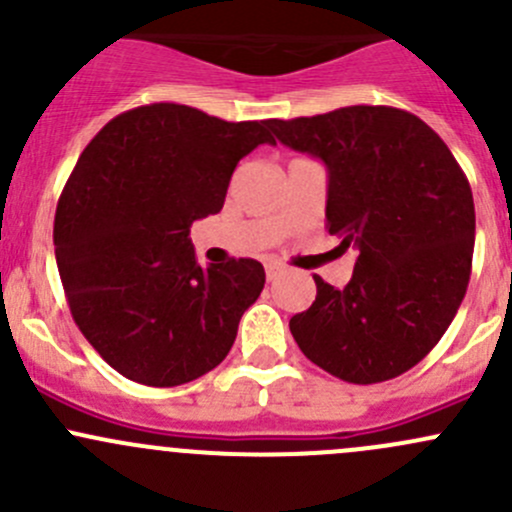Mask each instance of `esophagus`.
I'll list each match as a JSON object with an SVG mask.
<instances>
[{
	"label": "esophagus",
	"instance_id": "esophagus-1",
	"mask_svg": "<svg viewBox=\"0 0 512 512\" xmlns=\"http://www.w3.org/2000/svg\"><path fill=\"white\" fill-rule=\"evenodd\" d=\"M265 272H267V280H277V277H280V272H282V265L280 262H267L265 265Z\"/></svg>",
	"mask_w": 512,
	"mask_h": 512
}]
</instances>
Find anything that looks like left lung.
<instances>
[{
	"label": "left lung",
	"instance_id": "8db88e82",
	"mask_svg": "<svg viewBox=\"0 0 512 512\" xmlns=\"http://www.w3.org/2000/svg\"><path fill=\"white\" fill-rule=\"evenodd\" d=\"M277 141L324 160L327 230L359 250L349 285L314 275L312 307L289 319L304 356L349 384L416 366L446 334L471 280L476 208L466 173L431 126L391 106L292 121Z\"/></svg>",
	"mask_w": 512,
	"mask_h": 512
}]
</instances>
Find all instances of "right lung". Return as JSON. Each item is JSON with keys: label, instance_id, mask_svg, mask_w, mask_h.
<instances>
[{"label": "right lung", "instance_id": "right-lung-1", "mask_svg": "<svg viewBox=\"0 0 512 512\" xmlns=\"http://www.w3.org/2000/svg\"><path fill=\"white\" fill-rule=\"evenodd\" d=\"M267 128L148 103L111 118L79 156L56 205V265L76 327L126 379L188 384L230 352L265 267H200L188 235L223 210L240 158L275 143Z\"/></svg>", "mask_w": 512, "mask_h": 512}]
</instances>
